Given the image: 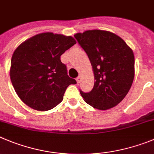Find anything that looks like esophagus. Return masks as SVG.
<instances>
[{
    "instance_id": "obj_1",
    "label": "esophagus",
    "mask_w": 154,
    "mask_h": 154,
    "mask_svg": "<svg viewBox=\"0 0 154 154\" xmlns=\"http://www.w3.org/2000/svg\"><path fill=\"white\" fill-rule=\"evenodd\" d=\"M76 81H77V83H80V82L82 81L81 76H79V77H77V78H76Z\"/></svg>"
}]
</instances>
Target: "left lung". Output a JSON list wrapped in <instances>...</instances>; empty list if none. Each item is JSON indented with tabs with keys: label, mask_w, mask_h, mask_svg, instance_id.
Instances as JSON below:
<instances>
[{
	"label": "left lung",
	"mask_w": 154,
	"mask_h": 154,
	"mask_svg": "<svg viewBox=\"0 0 154 154\" xmlns=\"http://www.w3.org/2000/svg\"><path fill=\"white\" fill-rule=\"evenodd\" d=\"M92 66V90H80L84 101L98 110L116 106L129 91L134 78V56L120 36L109 31L93 29L74 35Z\"/></svg>",
	"instance_id": "1"
}]
</instances>
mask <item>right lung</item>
Returning <instances> with one entry per match:
<instances>
[{"label":"right lung","mask_w":154,"mask_h":154,"mask_svg":"<svg viewBox=\"0 0 154 154\" xmlns=\"http://www.w3.org/2000/svg\"><path fill=\"white\" fill-rule=\"evenodd\" d=\"M75 43L72 36L43 33L26 39L15 49L10 76L23 102L45 111L63 101L67 87L76 81L68 75L60 56Z\"/></svg>","instance_id":"right-lung-1"}]
</instances>
